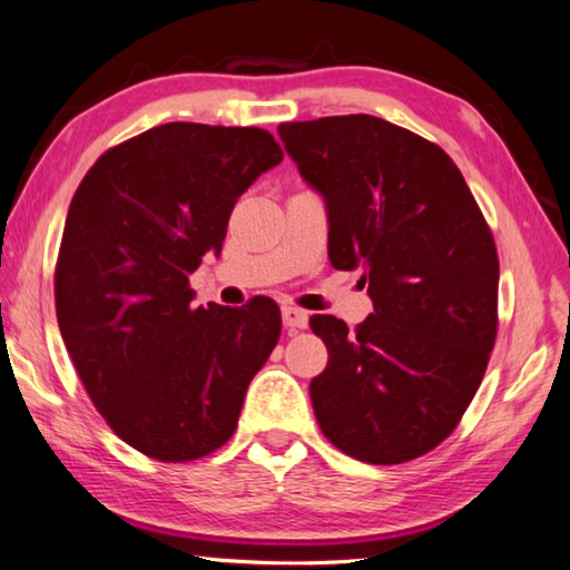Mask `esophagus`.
Here are the masks:
<instances>
[{
	"instance_id": "obj_1",
	"label": "esophagus",
	"mask_w": 570,
	"mask_h": 570,
	"mask_svg": "<svg viewBox=\"0 0 570 570\" xmlns=\"http://www.w3.org/2000/svg\"><path fill=\"white\" fill-rule=\"evenodd\" d=\"M282 322H284L286 330H306L308 314L304 312V308L282 306Z\"/></svg>"
}]
</instances>
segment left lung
I'll list each match as a JSON object with an SVG mask.
<instances>
[{
  "mask_svg": "<svg viewBox=\"0 0 570 570\" xmlns=\"http://www.w3.org/2000/svg\"><path fill=\"white\" fill-rule=\"evenodd\" d=\"M302 178L322 193L330 262L362 268L374 312L350 332L314 314L330 362L308 384L334 448L400 465L458 428L498 334V250L445 150L374 115L278 125Z\"/></svg>",
  "mask_w": 570,
  "mask_h": 570,
  "instance_id": "obj_1",
  "label": "left lung"
}]
</instances>
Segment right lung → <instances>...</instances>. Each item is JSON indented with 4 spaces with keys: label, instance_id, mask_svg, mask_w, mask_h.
Wrapping results in <instances>:
<instances>
[{
    "label": "right lung",
    "instance_id": "right-lung-1",
    "mask_svg": "<svg viewBox=\"0 0 570 570\" xmlns=\"http://www.w3.org/2000/svg\"><path fill=\"white\" fill-rule=\"evenodd\" d=\"M284 153L262 128L166 122L95 160L67 210L57 322L115 435L163 462L234 435L282 334L268 296L196 306L188 276L220 254L236 200Z\"/></svg>",
    "mask_w": 570,
    "mask_h": 570
}]
</instances>
